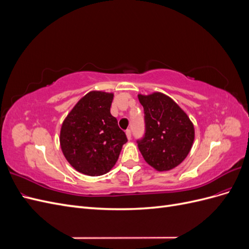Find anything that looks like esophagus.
Wrapping results in <instances>:
<instances>
[{
	"label": "esophagus",
	"instance_id": "esophagus-1",
	"mask_svg": "<svg viewBox=\"0 0 249 249\" xmlns=\"http://www.w3.org/2000/svg\"><path fill=\"white\" fill-rule=\"evenodd\" d=\"M125 135H126V138L129 139V140H131V138H132V133H131V130H126V131H125Z\"/></svg>",
	"mask_w": 249,
	"mask_h": 249
}]
</instances>
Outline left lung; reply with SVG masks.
Returning a JSON list of instances; mask_svg holds the SVG:
<instances>
[{
    "mask_svg": "<svg viewBox=\"0 0 249 249\" xmlns=\"http://www.w3.org/2000/svg\"><path fill=\"white\" fill-rule=\"evenodd\" d=\"M144 109L145 134L138 148L145 162L158 171L177 167L190 153L194 125L171 97L161 92L138 94Z\"/></svg>",
    "mask_w": 249,
    "mask_h": 249,
    "instance_id": "left-lung-1",
    "label": "left lung"
}]
</instances>
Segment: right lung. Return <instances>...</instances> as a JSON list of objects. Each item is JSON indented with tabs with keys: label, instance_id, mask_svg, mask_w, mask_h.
Wrapping results in <instances>:
<instances>
[{
	"label": "right lung",
	"instance_id": "add662e5",
	"mask_svg": "<svg viewBox=\"0 0 249 249\" xmlns=\"http://www.w3.org/2000/svg\"><path fill=\"white\" fill-rule=\"evenodd\" d=\"M114 94L90 91L74 105L60 130V146L71 166L83 175L99 177L114 166L127 141L110 108Z\"/></svg>",
	"mask_w": 249,
	"mask_h": 249
}]
</instances>
